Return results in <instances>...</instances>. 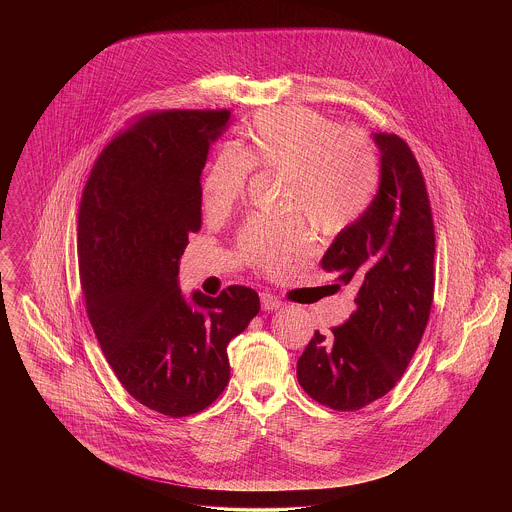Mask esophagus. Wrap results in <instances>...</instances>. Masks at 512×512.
<instances>
[{
    "mask_svg": "<svg viewBox=\"0 0 512 512\" xmlns=\"http://www.w3.org/2000/svg\"><path fill=\"white\" fill-rule=\"evenodd\" d=\"M260 303H262V309H264V311H276V309H280V307L284 305L282 299L276 297L274 293H262V295H260Z\"/></svg>",
    "mask_w": 512,
    "mask_h": 512,
    "instance_id": "obj_1",
    "label": "esophagus"
}]
</instances>
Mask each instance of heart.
Masks as SVG:
<instances>
[{"label": "heart", "mask_w": 512, "mask_h": 512, "mask_svg": "<svg viewBox=\"0 0 512 512\" xmlns=\"http://www.w3.org/2000/svg\"><path fill=\"white\" fill-rule=\"evenodd\" d=\"M252 167L288 177V211L301 213L323 234H341L363 219L380 185L372 144L315 110L260 114L242 147L222 146L209 163L201 201L207 215L226 213L244 193ZM240 256L280 272L311 252V232L299 219H250L238 232Z\"/></svg>", "instance_id": "heart-1"}]
</instances>
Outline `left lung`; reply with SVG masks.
Listing matches in <instances>:
<instances>
[{
	"label": "left lung",
	"instance_id": "8db88e82",
	"mask_svg": "<svg viewBox=\"0 0 512 512\" xmlns=\"http://www.w3.org/2000/svg\"><path fill=\"white\" fill-rule=\"evenodd\" d=\"M380 185L365 217L337 234L321 266L357 290V309L329 337L315 331L297 382L319 404L355 412L388 394L426 331L436 234L420 165L396 134H372Z\"/></svg>",
	"mask_w": 512,
	"mask_h": 512
}]
</instances>
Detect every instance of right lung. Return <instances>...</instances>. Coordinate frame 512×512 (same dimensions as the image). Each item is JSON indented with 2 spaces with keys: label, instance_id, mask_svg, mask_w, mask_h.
<instances>
[{
  "label": "right lung",
  "instance_id": "right-lung-1",
  "mask_svg": "<svg viewBox=\"0 0 512 512\" xmlns=\"http://www.w3.org/2000/svg\"><path fill=\"white\" fill-rule=\"evenodd\" d=\"M228 110H165L102 149L78 209V270L102 353L140 404L169 418L211 406L230 378L226 347L260 311L258 293L179 288L201 230V173Z\"/></svg>",
  "mask_w": 512,
  "mask_h": 512
}]
</instances>
